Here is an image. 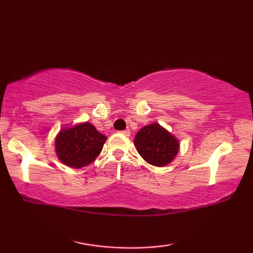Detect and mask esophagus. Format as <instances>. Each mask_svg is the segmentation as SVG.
Instances as JSON below:
<instances>
[{
  "mask_svg": "<svg viewBox=\"0 0 253 253\" xmlns=\"http://www.w3.org/2000/svg\"><path fill=\"white\" fill-rule=\"evenodd\" d=\"M119 132H121V134H123L124 136H130V131L129 130H121V131H119Z\"/></svg>",
  "mask_w": 253,
  "mask_h": 253,
  "instance_id": "1",
  "label": "esophagus"
}]
</instances>
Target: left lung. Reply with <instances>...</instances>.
I'll use <instances>...</instances> for the list:
<instances>
[{
    "instance_id": "1",
    "label": "left lung",
    "mask_w": 253,
    "mask_h": 253,
    "mask_svg": "<svg viewBox=\"0 0 253 253\" xmlns=\"http://www.w3.org/2000/svg\"><path fill=\"white\" fill-rule=\"evenodd\" d=\"M134 144L137 152L148 164L158 168L169 164L179 149L176 137L156 123L144 126L137 132Z\"/></svg>"
}]
</instances>
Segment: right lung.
<instances>
[{
    "label": "right lung",
    "mask_w": 253,
    "mask_h": 253,
    "mask_svg": "<svg viewBox=\"0 0 253 253\" xmlns=\"http://www.w3.org/2000/svg\"><path fill=\"white\" fill-rule=\"evenodd\" d=\"M107 137L90 123L62 128L55 137V153L63 164L72 169L84 168L96 160Z\"/></svg>",
    "instance_id": "1"
}]
</instances>
